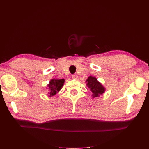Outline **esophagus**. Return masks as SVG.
I'll use <instances>...</instances> for the list:
<instances>
[{
  "label": "esophagus",
  "instance_id": "esophagus-1",
  "mask_svg": "<svg viewBox=\"0 0 149 149\" xmlns=\"http://www.w3.org/2000/svg\"><path fill=\"white\" fill-rule=\"evenodd\" d=\"M72 78H73V79H77L78 78V76L77 74H73V75H72Z\"/></svg>",
  "mask_w": 149,
  "mask_h": 149
}]
</instances>
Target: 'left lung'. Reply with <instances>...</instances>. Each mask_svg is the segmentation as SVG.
I'll return each instance as SVG.
<instances>
[{
    "label": "left lung",
    "mask_w": 149,
    "mask_h": 149,
    "mask_svg": "<svg viewBox=\"0 0 149 149\" xmlns=\"http://www.w3.org/2000/svg\"><path fill=\"white\" fill-rule=\"evenodd\" d=\"M86 86L89 88L90 91L93 93L92 96L93 98L100 96L105 92L106 89L103 86L102 84L99 82L97 78L94 76H89L86 81Z\"/></svg>",
    "instance_id": "8db88e82"
}]
</instances>
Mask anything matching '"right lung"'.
Here are the masks:
<instances>
[{"label":"right lung","instance_id":"1","mask_svg":"<svg viewBox=\"0 0 149 149\" xmlns=\"http://www.w3.org/2000/svg\"><path fill=\"white\" fill-rule=\"evenodd\" d=\"M65 79H52L49 81V84L47 85V86L49 89V92L48 93L49 94V97H52L54 95H55L60 91V89L62 88L63 86L64 85Z\"/></svg>","mask_w":149,"mask_h":149}]
</instances>
